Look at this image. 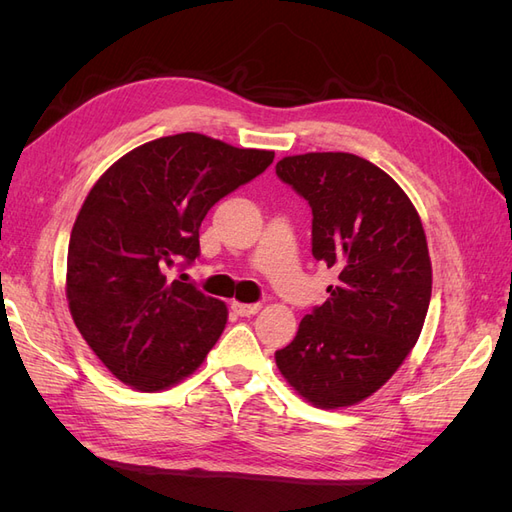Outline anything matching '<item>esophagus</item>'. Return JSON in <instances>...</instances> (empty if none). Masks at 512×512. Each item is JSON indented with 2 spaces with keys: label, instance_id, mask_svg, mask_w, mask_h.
<instances>
[{
  "label": "esophagus",
  "instance_id": "esophagus-1",
  "mask_svg": "<svg viewBox=\"0 0 512 512\" xmlns=\"http://www.w3.org/2000/svg\"><path fill=\"white\" fill-rule=\"evenodd\" d=\"M260 303H239V301H232L230 303V309L235 312L237 316H256L260 312Z\"/></svg>",
  "mask_w": 512,
  "mask_h": 512
}]
</instances>
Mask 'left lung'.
<instances>
[{
    "instance_id": "8db88e82",
    "label": "left lung",
    "mask_w": 512,
    "mask_h": 512,
    "mask_svg": "<svg viewBox=\"0 0 512 512\" xmlns=\"http://www.w3.org/2000/svg\"><path fill=\"white\" fill-rule=\"evenodd\" d=\"M275 173L312 207V254L339 271L329 299L275 352L309 404H359L389 380L423 331L431 260L421 218L382 168L354 153L282 158Z\"/></svg>"
}]
</instances>
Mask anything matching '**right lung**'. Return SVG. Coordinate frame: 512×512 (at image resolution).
Returning <instances> with one entry per match:
<instances>
[{
  "label": "right lung",
  "instance_id": "right-lung-1",
  "mask_svg": "<svg viewBox=\"0 0 512 512\" xmlns=\"http://www.w3.org/2000/svg\"><path fill=\"white\" fill-rule=\"evenodd\" d=\"M273 158L183 132L132 149L89 190L70 235L66 297L76 329L117 380L153 393L203 365L228 307L168 282L166 267L194 262L207 211Z\"/></svg>",
  "mask_w": 512,
  "mask_h": 512
}]
</instances>
